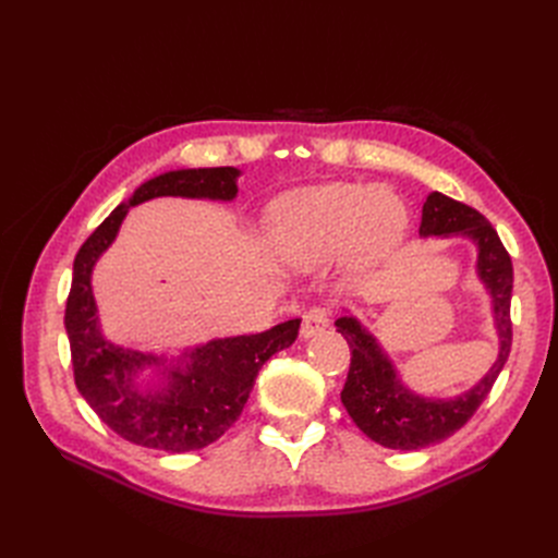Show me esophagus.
Instances as JSON below:
<instances>
[{
    "mask_svg": "<svg viewBox=\"0 0 558 558\" xmlns=\"http://www.w3.org/2000/svg\"><path fill=\"white\" fill-rule=\"evenodd\" d=\"M330 326V312L324 307H314L302 316V337H314Z\"/></svg>",
    "mask_w": 558,
    "mask_h": 558,
    "instance_id": "obj_1",
    "label": "esophagus"
}]
</instances>
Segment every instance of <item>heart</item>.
Masks as SVG:
<instances>
[{"mask_svg":"<svg viewBox=\"0 0 558 558\" xmlns=\"http://www.w3.org/2000/svg\"><path fill=\"white\" fill-rule=\"evenodd\" d=\"M402 202L361 183H324L283 195L272 209L279 256L312 269L344 251L351 263H369L391 251L404 232Z\"/></svg>","mask_w":558,"mask_h":558,"instance_id":"heart-1","label":"heart"}]
</instances>
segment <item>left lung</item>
Returning a JSON list of instances; mask_svg holds the SVG:
<instances>
[{
    "label": "left lung",
    "mask_w": 558,
    "mask_h": 558,
    "mask_svg": "<svg viewBox=\"0 0 558 558\" xmlns=\"http://www.w3.org/2000/svg\"><path fill=\"white\" fill-rule=\"evenodd\" d=\"M421 238H468L477 246V277L486 286L494 305L498 332V359L470 391L456 398H424L412 393L396 373L388 353L379 347L356 316L335 320L351 349V365L342 388V404L369 440L381 447L412 451L437 445L468 424L480 404L492 393L512 347V260L498 232L486 218L463 202L442 193H430L421 211Z\"/></svg>",
    "instance_id": "1"
}]
</instances>
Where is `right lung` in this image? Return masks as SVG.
<instances>
[{"mask_svg": "<svg viewBox=\"0 0 558 558\" xmlns=\"http://www.w3.org/2000/svg\"><path fill=\"white\" fill-rule=\"evenodd\" d=\"M240 174L234 167H199L148 179L105 218L76 253L64 310L74 381L95 414L132 445L183 453L216 442L240 418L265 361L291 347L298 337L300 318H291L258 335L211 340L167 363L154 353L109 342L99 328L93 267L116 240L130 207L154 197L230 202L238 197ZM146 366L161 369L160 387L141 386L138 375Z\"/></svg>", "mask_w": 558, "mask_h": 558, "instance_id": "1", "label": "right lung"}]
</instances>
